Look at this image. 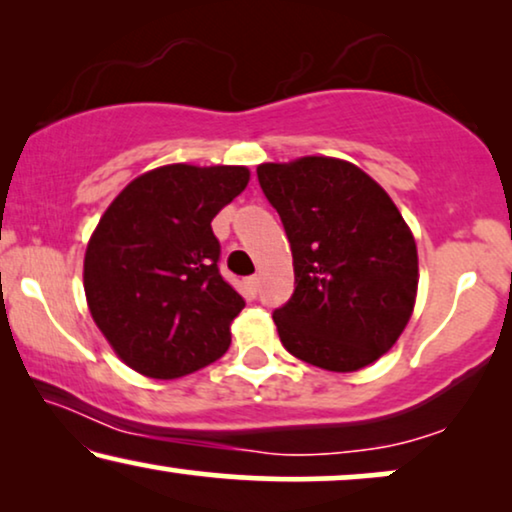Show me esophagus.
I'll list each match as a JSON object with an SVG mask.
<instances>
[{
    "mask_svg": "<svg viewBox=\"0 0 512 512\" xmlns=\"http://www.w3.org/2000/svg\"><path fill=\"white\" fill-rule=\"evenodd\" d=\"M244 286H247L249 296H256V293H258V277H247V279H244Z\"/></svg>",
    "mask_w": 512,
    "mask_h": 512,
    "instance_id": "34e87169",
    "label": "esophagus"
}]
</instances>
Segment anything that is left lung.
Masks as SVG:
<instances>
[{
  "label": "left lung",
  "mask_w": 512,
  "mask_h": 512,
  "mask_svg": "<svg viewBox=\"0 0 512 512\" xmlns=\"http://www.w3.org/2000/svg\"><path fill=\"white\" fill-rule=\"evenodd\" d=\"M256 174L293 254L296 291L272 314L284 349L331 373L375 363L417 300V244L403 214L349 160L303 156Z\"/></svg>",
  "instance_id": "1"
}]
</instances>
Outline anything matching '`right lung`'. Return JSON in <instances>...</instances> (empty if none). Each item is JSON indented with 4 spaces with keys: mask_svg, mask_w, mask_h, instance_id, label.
<instances>
[{
    "mask_svg": "<svg viewBox=\"0 0 512 512\" xmlns=\"http://www.w3.org/2000/svg\"><path fill=\"white\" fill-rule=\"evenodd\" d=\"M247 184L244 165L156 167L116 195L90 235V317L139 375L177 380L226 354L244 300L216 265L212 219Z\"/></svg>",
    "mask_w": 512,
    "mask_h": 512,
    "instance_id": "right-lung-1",
    "label": "right lung"
}]
</instances>
